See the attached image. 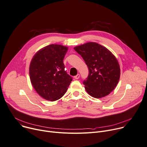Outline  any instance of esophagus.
<instances>
[{
    "mask_svg": "<svg viewBox=\"0 0 147 147\" xmlns=\"http://www.w3.org/2000/svg\"><path fill=\"white\" fill-rule=\"evenodd\" d=\"M74 78H75V79H78L80 78V74H77L76 76H74Z\"/></svg>",
    "mask_w": 147,
    "mask_h": 147,
    "instance_id": "1",
    "label": "esophagus"
}]
</instances>
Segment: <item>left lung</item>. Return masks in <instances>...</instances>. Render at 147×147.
Here are the masks:
<instances>
[{
    "label": "left lung",
    "instance_id": "1",
    "mask_svg": "<svg viewBox=\"0 0 147 147\" xmlns=\"http://www.w3.org/2000/svg\"><path fill=\"white\" fill-rule=\"evenodd\" d=\"M74 49L88 67V76L83 82L86 91L96 98L109 95L115 88L120 77L116 57L107 49L94 42L76 46Z\"/></svg>",
    "mask_w": 147,
    "mask_h": 147
}]
</instances>
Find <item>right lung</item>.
I'll use <instances>...</instances> for the list:
<instances>
[{"label":"right lung","mask_w":147,"mask_h":147,"mask_svg":"<svg viewBox=\"0 0 147 147\" xmlns=\"http://www.w3.org/2000/svg\"><path fill=\"white\" fill-rule=\"evenodd\" d=\"M68 47L50 45L38 51L30 62L31 83L38 94L46 100L61 98L72 81L65 71L63 59Z\"/></svg>","instance_id":"add662e5"}]
</instances>
